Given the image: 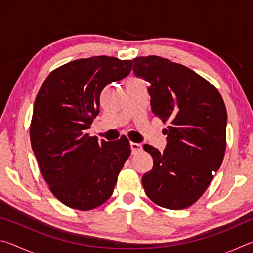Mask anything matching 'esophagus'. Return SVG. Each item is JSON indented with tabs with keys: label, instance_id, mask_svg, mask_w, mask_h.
Listing matches in <instances>:
<instances>
[{
	"label": "esophagus",
	"instance_id": "34e87169",
	"mask_svg": "<svg viewBox=\"0 0 253 253\" xmlns=\"http://www.w3.org/2000/svg\"><path fill=\"white\" fill-rule=\"evenodd\" d=\"M130 148H131V153L132 154H136V153H138V152H140L143 149V147H142V145L140 144H137V143H130Z\"/></svg>",
	"mask_w": 253,
	"mask_h": 253
}]
</instances>
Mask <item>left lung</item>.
Masks as SVG:
<instances>
[{"instance_id": "8db88e82", "label": "left lung", "mask_w": 253, "mask_h": 253, "mask_svg": "<svg viewBox=\"0 0 253 253\" xmlns=\"http://www.w3.org/2000/svg\"><path fill=\"white\" fill-rule=\"evenodd\" d=\"M134 72L151 84L152 113L168 128L162 153L151 145L153 169L143 175L145 193L162 208L181 210L195 203L220 169L226 147L223 98L207 79L169 59H132Z\"/></svg>"}]
</instances>
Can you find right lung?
I'll list each match as a JSON object with an SVG mask.
<instances>
[{"instance_id":"obj_1","label":"right lung","mask_w":253,"mask_h":253,"mask_svg":"<svg viewBox=\"0 0 253 253\" xmlns=\"http://www.w3.org/2000/svg\"><path fill=\"white\" fill-rule=\"evenodd\" d=\"M131 60L78 59L50 72L34 101L30 139L49 190L67 207L95 209L113 194L130 155L126 136L114 142L89 136L107 84L125 78Z\"/></svg>"}]
</instances>
